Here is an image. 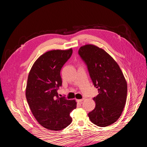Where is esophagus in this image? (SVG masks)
I'll return each mask as SVG.
<instances>
[{
    "instance_id": "esophagus-1",
    "label": "esophagus",
    "mask_w": 147,
    "mask_h": 147,
    "mask_svg": "<svg viewBox=\"0 0 147 147\" xmlns=\"http://www.w3.org/2000/svg\"><path fill=\"white\" fill-rule=\"evenodd\" d=\"M84 99H77V102H78V103H82V102L83 101V100H84Z\"/></svg>"
}]
</instances>
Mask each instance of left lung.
<instances>
[{"instance_id":"obj_1","label":"left lung","mask_w":147,"mask_h":147,"mask_svg":"<svg viewBox=\"0 0 147 147\" xmlns=\"http://www.w3.org/2000/svg\"><path fill=\"white\" fill-rule=\"evenodd\" d=\"M78 55L87 65L99 94L93 98L94 109L88 113L91 121L100 127L116 122L121 116L127 97V83L118 64L104 50L93 45L80 48Z\"/></svg>"}]
</instances>
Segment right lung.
Returning <instances> with one entry per match:
<instances>
[{
  "mask_svg": "<svg viewBox=\"0 0 147 147\" xmlns=\"http://www.w3.org/2000/svg\"><path fill=\"white\" fill-rule=\"evenodd\" d=\"M72 49L52 50L40 56L31 68L26 96L38 123L49 130L60 131L72 122L70 113L77 107L75 100L59 97L63 66L72 55Z\"/></svg>",
  "mask_w": 147,
  "mask_h": 147,
  "instance_id": "add662e5",
  "label": "right lung"
}]
</instances>
